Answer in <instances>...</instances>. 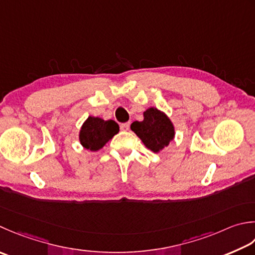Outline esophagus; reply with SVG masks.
Listing matches in <instances>:
<instances>
[{"label":"esophagus","instance_id":"1","mask_svg":"<svg viewBox=\"0 0 255 255\" xmlns=\"http://www.w3.org/2000/svg\"><path fill=\"white\" fill-rule=\"evenodd\" d=\"M129 127H130V124H129V123H125V124L121 125V129H122V130H124V131L128 130Z\"/></svg>","mask_w":255,"mask_h":255}]
</instances>
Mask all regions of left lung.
I'll return each mask as SVG.
<instances>
[{"label": "left lung", "mask_w": 255, "mask_h": 255, "mask_svg": "<svg viewBox=\"0 0 255 255\" xmlns=\"http://www.w3.org/2000/svg\"><path fill=\"white\" fill-rule=\"evenodd\" d=\"M131 130L140 138L142 143L152 152H160L174 139V126L166 113L156 107L143 112L142 122H133Z\"/></svg>", "instance_id": "obj_1"}]
</instances>
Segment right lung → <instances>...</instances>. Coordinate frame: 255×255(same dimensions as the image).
Masks as SVG:
<instances>
[{
	"mask_svg": "<svg viewBox=\"0 0 255 255\" xmlns=\"http://www.w3.org/2000/svg\"><path fill=\"white\" fill-rule=\"evenodd\" d=\"M119 132V126L115 121H104L101 117L89 116L79 130V141L91 151H98Z\"/></svg>",
	"mask_w": 255,
	"mask_h": 255,
	"instance_id": "1",
	"label": "right lung"
}]
</instances>
